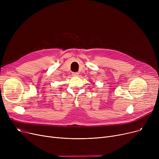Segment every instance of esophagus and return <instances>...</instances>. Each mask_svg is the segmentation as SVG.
<instances>
[{
    "label": "esophagus",
    "instance_id": "esophagus-1",
    "mask_svg": "<svg viewBox=\"0 0 159 159\" xmlns=\"http://www.w3.org/2000/svg\"><path fill=\"white\" fill-rule=\"evenodd\" d=\"M72 75H73V76H79V73L73 72V73H72Z\"/></svg>",
    "mask_w": 159,
    "mask_h": 159
}]
</instances>
